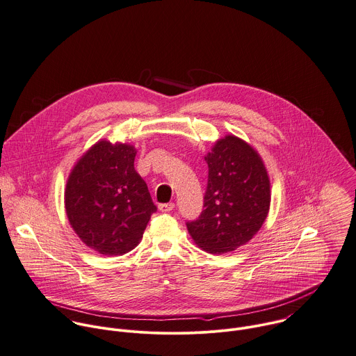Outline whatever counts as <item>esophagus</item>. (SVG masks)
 <instances>
[{
	"mask_svg": "<svg viewBox=\"0 0 356 356\" xmlns=\"http://www.w3.org/2000/svg\"><path fill=\"white\" fill-rule=\"evenodd\" d=\"M159 211L161 212H170V211H173V208H175V204L173 202H168V204H159Z\"/></svg>",
	"mask_w": 356,
	"mask_h": 356,
	"instance_id": "obj_1",
	"label": "esophagus"
}]
</instances>
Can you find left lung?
<instances>
[{
	"instance_id": "obj_1",
	"label": "left lung",
	"mask_w": 356,
	"mask_h": 356,
	"mask_svg": "<svg viewBox=\"0 0 356 356\" xmlns=\"http://www.w3.org/2000/svg\"><path fill=\"white\" fill-rule=\"evenodd\" d=\"M205 161L204 211L186 225L201 250L226 254L247 244L262 227L270 207V180L261 155L236 136L218 140Z\"/></svg>"
}]
</instances>
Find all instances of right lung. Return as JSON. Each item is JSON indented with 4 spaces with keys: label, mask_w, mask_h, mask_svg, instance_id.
Returning a JSON list of instances; mask_svg holds the SVG:
<instances>
[{
    "label": "right lung",
    "mask_w": 356,
    "mask_h": 356,
    "mask_svg": "<svg viewBox=\"0 0 356 356\" xmlns=\"http://www.w3.org/2000/svg\"><path fill=\"white\" fill-rule=\"evenodd\" d=\"M130 144L95 143L73 166L65 209L79 238L101 255L134 250L156 211L148 187L134 169Z\"/></svg>",
    "instance_id": "obj_1"
}]
</instances>
